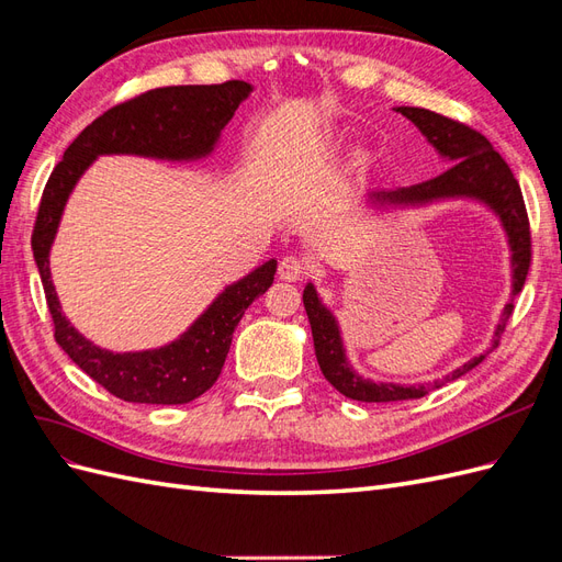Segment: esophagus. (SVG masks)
<instances>
[{
    "mask_svg": "<svg viewBox=\"0 0 562 562\" xmlns=\"http://www.w3.org/2000/svg\"><path fill=\"white\" fill-rule=\"evenodd\" d=\"M304 271H307V267H304V262L295 258V255H285L279 262V277L283 281H300L304 277Z\"/></svg>",
    "mask_w": 562,
    "mask_h": 562,
    "instance_id": "obj_1",
    "label": "esophagus"
}]
</instances>
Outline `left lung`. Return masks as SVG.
Segmentation results:
<instances>
[{"mask_svg": "<svg viewBox=\"0 0 562 562\" xmlns=\"http://www.w3.org/2000/svg\"><path fill=\"white\" fill-rule=\"evenodd\" d=\"M394 112L411 119L424 135V140L434 147L440 161L448 166V171L427 182L398 187V190H370L363 196V203L368 209H427L434 206V203L446 201L479 203V206L492 213V217H497V223L504 232V239L508 246V267H512V300L504 304L499 321L495 323V330H492L490 347L483 353L473 356L464 366L454 368L440 380L419 384H396L370 380L351 366L342 328H339V318L328 304L323 302L316 285L310 281L304 285L302 302L310 316L314 351L323 378H326L342 396L363 403L422 398L427 396L431 389H438L446 382L467 375L471 368L479 366L485 356L497 347L506 321L514 312V295L520 293L527 269H530V225H527L520 187L512 173V168H508L506 161L492 149L485 135L424 108L403 105L394 108Z\"/></svg>", "mask_w": 562, "mask_h": 562, "instance_id": "left-lung-1", "label": "left lung"}]
</instances>
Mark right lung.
<instances>
[{"label": "right lung", "mask_w": 562, "mask_h": 562, "mask_svg": "<svg viewBox=\"0 0 562 562\" xmlns=\"http://www.w3.org/2000/svg\"><path fill=\"white\" fill-rule=\"evenodd\" d=\"M250 93L252 87L248 81L147 91L108 110L83 128L65 149L63 161L44 187L32 234V252L44 283L48 312L54 316L56 342L89 378L116 398L180 405L209 391L223 372L234 328L239 326L244 312L274 283L277 260L269 258L239 281L227 283L173 342L143 351H110L93 345L72 326L63 314L50 279V246L56 241L67 201L98 157L128 155L173 164L209 159L234 112Z\"/></svg>", "instance_id": "obj_1"}]
</instances>
